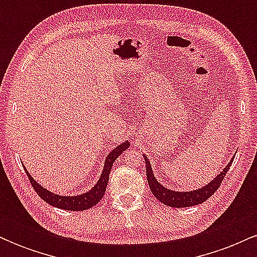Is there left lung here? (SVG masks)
I'll list each match as a JSON object with an SVG mask.
<instances>
[{"label":"left lung","mask_w":257,"mask_h":257,"mask_svg":"<svg viewBox=\"0 0 257 257\" xmlns=\"http://www.w3.org/2000/svg\"><path fill=\"white\" fill-rule=\"evenodd\" d=\"M146 162V176H147V182H149L150 188H151V192L153 196L157 198L159 202L163 203L168 206H172V208H187V206H193L202 204L203 202H205L209 197H211L216 192L217 188L220 187L221 182H222L223 178L228 172L229 167H231L233 158L229 161V163L227 164L226 168H223V170L219 175L215 178L213 181L209 182L208 185L204 187L198 188L196 191H190V192H176V191L168 190L167 187L162 186L159 182L156 180L155 175H153V170L150 164L149 159L146 156H144Z\"/></svg>","instance_id":"8db88e82"}]
</instances>
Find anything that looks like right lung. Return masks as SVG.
Listing matches in <instances>:
<instances>
[{
  "instance_id": "add662e5",
  "label": "right lung",
  "mask_w": 257,
  "mask_h": 257,
  "mask_svg": "<svg viewBox=\"0 0 257 257\" xmlns=\"http://www.w3.org/2000/svg\"><path fill=\"white\" fill-rule=\"evenodd\" d=\"M128 147H129V143L128 141H124V143H122L120 145L117 146L116 149L112 150L105 159L102 174L101 176H100V179L98 180V182L95 184V186H94L90 191H88V192H85L83 194H78V196L64 197V196H59V194L49 192L48 190L43 188L42 186L35 181L34 178H32L30 174L28 173V170L25 169V172L28 174L29 180H30L34 190L36 191V193L44 200V202H47L48 204L55 206V208L64 209V210H71V211L87 210V209H90L91 206L98 204L100 199L104 197L106 186H107V182H108V178H110L112 164H113V162L118 158L120 153L125 151Z\"/></svg>"
}]
</instances>
